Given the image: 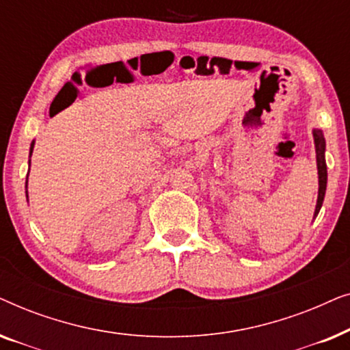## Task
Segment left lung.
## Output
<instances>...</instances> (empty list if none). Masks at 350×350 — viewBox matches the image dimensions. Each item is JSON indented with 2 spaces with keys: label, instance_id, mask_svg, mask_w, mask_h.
<instances>
[{
  "label": "left lung",
  "instance_id": "obj_1",
  "mask_svg": "<svg viewBox=\"0 0 350 350\" xmlns=\"http://www.w3.org/2000/svg\"><path fill=\"white\" fill-rule=\"evenodd\" d=\"M314 142H315V151H317V169H319V199L317 207H315V215L319 213L320 207L323 204L325 189H327V165H325V138L322 131H314Z\"/></svg>",
  "mask_w": 350,
  "mask_h": 350
}]
</instances>
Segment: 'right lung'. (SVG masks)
<instances>
[{
	"label": "right lung",
	"mask_w": 350,
	"mask_h": 350,
	"mask_svg": "<svg viewBox=\"0 0 350 350\" xmlns=\"http://www.w3.org/2000/svg\"><path fill=\"white\" fill-rule=\"evenodd\" d=\"M33 145H35V143H31V148H30V154H31V151H33Z\"/></svg>",
	"instance_id": "obj_1"
}]
</instances>
